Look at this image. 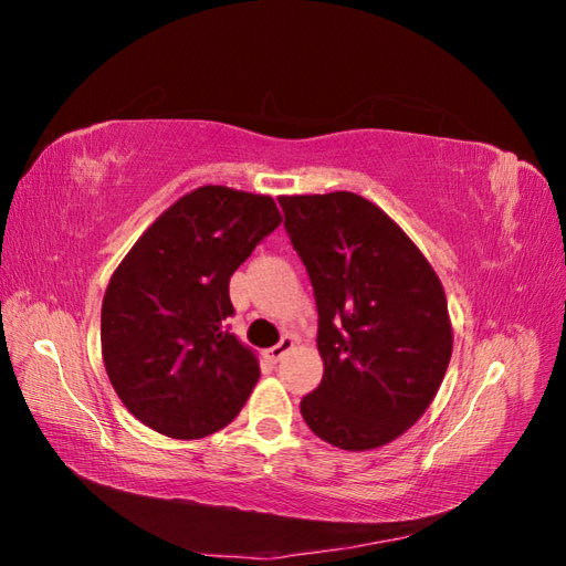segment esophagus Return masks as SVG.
Segmentation results:
<instances>
[{
  "label": "esophagus",
  "mask_w": 566,
  "mask_h": 566,
  "mask_svg": "<svg viewBox=\"0 0 566 566\" xmlns=\"http://www.w3.org/2000/svg\"><path fill=\"white\" fill-rule=\"evenodd\" d=\"M293 347H295V339L290 337V335H285V337L279 342V345H273L271 349H266V356L271 358L273 364H276V361H281V358H283L290 349H293Z\"/></svg>",
  "instance_id": "34e87169"
}]
</instances>
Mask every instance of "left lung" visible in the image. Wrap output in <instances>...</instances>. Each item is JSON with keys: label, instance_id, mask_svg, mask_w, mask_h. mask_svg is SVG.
<instances>
[{"label": "left lung", "instance_id": "left-lung-1", "mask_svg": "<svg viewBox=\"0 0 566 566\" xmlns=\"http://www.w3.org/2000/svg\"><path fill=\"white\" fill-rule=\"evenodd\" d=\"M285 231L310 273L323 380L304 422L345 451L378 449L424 413L447 375L453 333L430 262L366 198L283 196Z\"/></svg>", "mask_w": 566, "mask_h": 566}]
</instances>
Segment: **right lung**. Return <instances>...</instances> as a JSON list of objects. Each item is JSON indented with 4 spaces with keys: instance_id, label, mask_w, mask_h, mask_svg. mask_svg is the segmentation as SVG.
Masks as SVG:
<instances>
[{
    "instance_id": "obj_1",
    "label": "right lung",
    "mask_w": 566,
    "mask_h": 566,
    "mask_svg": "<svg viewBox=\"0 0 566 566\" xmlns=\"http://www.w3.org/2000/svg\"><path fill=\"white\" fill-rule=\"evenodd\" d=\"M281 224L269 196L202 186L136 241L101 306V352L117 397L150 430L200 439L227 427L260 378L229 333V279Z\"/></svg>"
}]
</instances>
